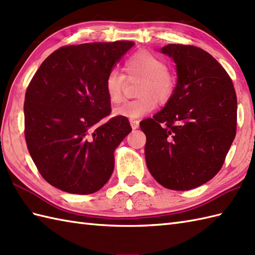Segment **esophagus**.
Here are the masks:
<instances>
[{"mask_svg":"<svg viewBox=\"0 0 255 255\" xmlns=\"http://www.w3.org/2000/svg\"><path fill=\"white\" fill-rule=\"evenodd\" d=\"M130 125L132 129H137L139 127V121L138 119H130Z\"/></svg>","mask_w":255,"mask_h":255,"instance_id":"esophagus-1","label":"esophagus"}]
</instances>
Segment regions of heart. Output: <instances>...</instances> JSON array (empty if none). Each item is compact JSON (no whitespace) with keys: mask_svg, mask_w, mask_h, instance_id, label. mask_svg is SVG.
Instances as JSON below:
<instances>
[{"mask_svg":"<svg viewBox=\"0 0 255 255\" xmlns=\"http://www.w3.org/2000/svg\"><path fill=\"white\" fill-rule=\"evenodd\" d=\"M124 74L113 70L105 79V92L112 104H119L124 97L127 81H140L137 99L117 107L115 114L130 119L142 117L152 112L156 102L166 104L176 90V77L167 68L164 59L149 51H138L125 61Z\"/></svg>","mask_w":255,"mask_h":255,"instance_id":"heart-1","label":"heart"}]
</instances>
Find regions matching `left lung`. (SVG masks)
I'll return each mask as SVG.
<instances>
[{"mask_svg": "<svg viewBox=\"0 0 255 255\" xmlns=\"http://www.w3.org/2000/svg\"><path fill=\"white\" fill-rule=\"evenodd\" d=\"M176 63L175 93L140 128L147 137L145 162L162 186L187 191L223 167L237 132V95L223 66L191 45L161 49Z\"/></svg>", "mask_w": 255, "mask_h": 255, "instance_id": "obj_1", "label": "left lung"}]
</instances>
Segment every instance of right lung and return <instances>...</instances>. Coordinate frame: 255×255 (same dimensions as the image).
<instances>
[{"label":"right lung","mask_w":255,"mask_h":255,"mask_svg":"<svg viewBox=\"0 0 255 255\" xmlns=\"http://www.w3.org/2000/svg\"><path fill=\"white\" fill-rule=\"evenodd\" d=\"M133 41L59 48L27 86V149L41 176L63 192L92 194L114 171V151L131 131L127 117L112 113L105 79Z\"/></svg>","instance_id":"right-lung-1"}]
</instances>
